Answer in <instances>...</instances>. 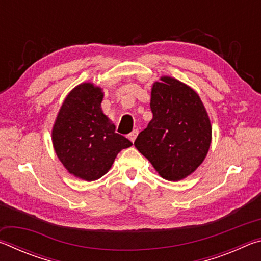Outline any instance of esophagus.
Instances as JSON below:
<instances>
[{"mask_svg": "<svg viewBox=\"0 0 261 261\" xmlns=\"http://www.w3.org/2000/svg\"><path fill=\"white\" fill-rule=\"evenodd\" d=\"M137 136H138V130H134L132 132H130L129 135H127V138H129L132 143H135Z\"/></svg>", "mask_w": 261, "mask_h": 261, "instance_id": "obj_1", "label": "esophagus"}]
</instances>
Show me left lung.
Segmentation results:
<instances>
[{"mask_svg":"<svg viewBox=\"0 0 261 261\" xmlns=\"http://www.w3.org/2000/svg\"><path fill=\"white\" fill-rule=\"evenodd\" d=\"M149 105L153 118L135 146L162 178L177 182L191 175L208 153V114L193 88L170 76L153 84Z\"/></svg>","mask_w":261,"mask_h":261,"instance_id":"obj_1","label":"left lung"}]
</instances>
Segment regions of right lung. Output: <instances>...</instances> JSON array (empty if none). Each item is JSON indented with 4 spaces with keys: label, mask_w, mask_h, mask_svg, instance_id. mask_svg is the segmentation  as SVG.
Wrapping results in <instances>:
<instances>
[{
    "label": "right lung",
    "mask_w": 261,
    "mask_h": 261,
    "mask_svg": "<svg viewBox=\"0 0 261 261\" xmlns=\"http://www.w3.org/2000/svg\"><path fill=\"white\" fill-rule=\"evenodd\" d=\"M102 88L79 84L70 91L51 130L55 153L69 174L87 182L102 177L117 154L132 143L115 132L114 123L101 109Z\"/></svg>",
    "instance_id": "obj_1"
}]
</instances>
